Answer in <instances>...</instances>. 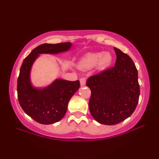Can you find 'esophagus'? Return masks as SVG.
I'll use <instances>...</instances> for the list:
<instances>
[{
  "instance_id": "esophagus-1",
  "label": "esophagus",
  "mask_w": 159,
  "mask_h": 159,
  "mask_svg": "<svg viewBox=\"0 0 159 159\" xmlns=\"http://www.w3.org/2000/svg\"><path fill=\"white\" fill-rule=\"evenodd\" d=\"M80 84H81V86H83L86 83V78L82 77L80 80Z\"/></svg>"
}]
</instances>
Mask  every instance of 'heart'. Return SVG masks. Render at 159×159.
Instances as JSON below:
<instances>
[{"label":"heart","instance_id":"1","mask_svg":"<svg viewBox=\"0 0 159 159\" xmlns=\"http://www.w3.org/2000/svg\"><path fill=\"white\" fill-rule=\"evenodd\" d=\"M113 56L109 52L88 53L79 61V66L82 69H91L98 65L99 69H105L111 64Z\"/></svg>","mask_w":159,"mask_h":159}]
</instances>
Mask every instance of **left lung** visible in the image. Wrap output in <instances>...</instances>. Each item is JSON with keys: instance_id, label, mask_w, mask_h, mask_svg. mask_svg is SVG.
<instances>
[{"instance_id": "1", "label": "left lung", "mask_w": 159, "mask_h": 159, "mask_svg": "<svg viewBox=\"0 0 159 159\" xmlns=\"http://www.w3.org/2000/svg\"><path fill=\"white\" fill-rule=\"evenodd\" d=\"M114 67L91 76L86 84L91 90L89 109L95 120L106 125L120 123L135 110L140 96L138 75L133 61L114 48Z\"/></svg>"}]
</instances>
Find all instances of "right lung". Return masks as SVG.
<instances>
[{"mask_svg": "<svg viewBox=\"0 0 159 159\" xmlns=\"http://www.w3.org/2000/svg\"><path fill=\"white\" fill-rule=\"evenodd\" d=\"M71 43H44L32 51L21 64L17 80V95L21 107L28 116L42 125L60 121L67 111L69 100L80 88V81L56 79L43 88L32 86L30 71L40 54H57L68 51Z\"/></svg>", "mask_w": 159, "mask_h": 159, "instance_id": "add662e5", "label": "right lung"}]
</instances>
